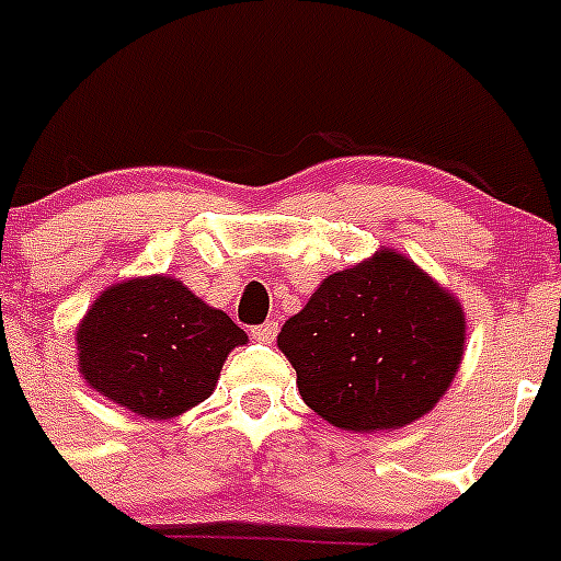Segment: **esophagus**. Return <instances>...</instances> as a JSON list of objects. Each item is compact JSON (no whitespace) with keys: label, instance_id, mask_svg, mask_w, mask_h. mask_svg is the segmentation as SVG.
Returning <instances> with one entry per match:
<instances>
[{"label":"esophagus","instance_id":"esophagus-1","mask_svg":"<svg viewBox=\"0 0 561 561\" xmlns=\"http://www.w3.org/2000/svg\"><path fill=\"white\" fill-rule=\"evenodd\" d=\"M250 336H253L255 342H261V344H270V342H275L277 325H275V322H264V325H255V328H250Z\"/></svg>","mask_w":561,"mask_h":561}]
</instances>
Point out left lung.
<instances>
[{
	"instance_id": "1",
	"label": "left lung",
	"mask_w": 561,
	"mask_h": 561,
	"mask_svg": "<svg viewBox=\"0 0 561 561\" xmlns=\"http://www.w3.org/2000/svg\"><path fill=\"white\" fill-rule=\"evenodd\" d=\"M277 347L302 400L347 431L400 428L428 414L465 353V311L417 264L381 250L333 272Z\"/></svg>"
}]
</instances>
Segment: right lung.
Returning <instances> with one entry per match:
<instances>
[{
  "mask_svg": "<svg viewBox=\"0 0 561 561\" xmlns=\"http://www.w3.org/2000/svg\"><path fill=\"white\" fill-rule=\"evenodd\" d=\"M247 333L172 277L102 291L77 328L82 378L141 417L167 420L208 398Z\"/></svg>",
  "mask_w": 561,
  "mask_h": 561,
  "instance_id": "right-lung-1",
  "label": "right lung"
}]
</instances>
